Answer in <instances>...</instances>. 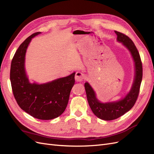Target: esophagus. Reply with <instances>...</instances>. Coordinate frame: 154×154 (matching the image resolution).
I'll return each mask as SVG.
<instances>
[{"instance_id":"esophagus-1","label":"esophagus","mask_w":154,"mask_h":154,"mask_svg":"<svg viewBox=\"0 0 154 154\" xmlns=\"http://www.w3.org/2000/svg\"><path fill=\"white\" fill-rule=\"evenodd\" d=\"M85 78V75L82 72L78 71L76 72L75 75V80L77 82H82Z\"/></svg>"}]
</instances>
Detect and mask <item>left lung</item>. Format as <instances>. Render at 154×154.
Instances as JSON below:
<instances>
[{
  "mask_svg": "<svg viewBox=\"0 0 154 154\" xmlns=\"http://www.w3.org/2000/svg\"><path fill=\"white\" fill-rule=\"evenodd\" d=\"M115 32L118 41L130 51L135 63V78L131 90L119 101L103 103L96 98L95 92L88 83H85L87 101L92 112L97 118L106 121L117 119L132 108L137 101L143 78L142 62L136 45L128 36L118 31H115Z\"/></svg>",
  "mask_w": 154,
  "mask_h": 154,
  "instance_id": "obj_1",
  "label": "left lung"
}]
</instances>
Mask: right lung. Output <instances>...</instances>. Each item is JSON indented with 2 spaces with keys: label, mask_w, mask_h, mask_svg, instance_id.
I'll list each match as a JSON object with an SVG mask.
<instances>
[{
  "label": "right lung",
  "mask_w": 154,
  "mask_h": 154,
  "mask_svg": "<svg viewBox=\"0 0 154 154\" xmlns=\"http://www.w3.org/2000/svg\"><path fill=\"white\" fill-rule=\"evenodd\" d=\"M40 33L29 36L17 50L11 61L10 81L18 106L35 118L49 120L58 117L66 110L75 82V72L44 84L29 82L24 67L26 49L31 38Z\"/></svg>",
  "instance_id": "right-lung-1"
}]
</instances>
